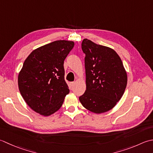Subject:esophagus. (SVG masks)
Here are the masks:
<instances>
[{"instance_id":"1","label":"esophagus","mask_w":153,"mask_h":153,"mask_svg":"<svg viewBox=\"0 0 153 153\" xmlns=\"http://www.w3.org/2000/svg\"><path fill=\"white\" fill-rule=\"evenodd\" d=\"M74 85H75V82H70V86H71V87H73Z\"/></svg>"}]
</instances>
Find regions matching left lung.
<instances>
[{"instance_id":"1","label":"left lung","mask_w":153,"mask_h":153,"mask_svg":"<svg viewBox=\"0 0 153 153\" xmlns=\"http://www.w3.org/2000/svg\"><path fill=\"white\" fill-rule=\"evenodd\" d=\"M82 49L86 55V89L79 100L90 111L105 113L114 108L123 95L127 83V72L113 49L84 39Z\"/></svg>"}]
</instances>
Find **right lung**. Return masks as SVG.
<instances>
[{"instance_id": "add662e5", "label": "right lung", "mask_w": 153, "mask_h": 153, "mask_svg": "<svg viewBox=\"0 0 153 153\" xmlns=\"http://www.w3.org/2000/svg\"><path fill=\"white\" fill-rule=\"evenodd\" d=\"M74 45L73 41L57 40L34 49L18 74L22 96L41 116H49L58 111L69 93L63 64Z\"/></svg>"}]
</instances>
